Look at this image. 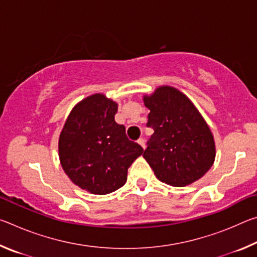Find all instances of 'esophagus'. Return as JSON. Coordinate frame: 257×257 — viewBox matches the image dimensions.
<instances>
[{"label":"esophagus","instance_id":"esophagus-1","mask_svg":"<svg viewBox=\"0 0 257 257\" xmlns=\"http://www.w3.org/2000/svg\"><path fill=\"white\" fill-rule=\"evenodd\" d=\"M137 143L143 147V149L145 150V139L144 138H139L138 141H137Z\"/></svg>","mask_w":257,"mask_h":257}]
</instances>
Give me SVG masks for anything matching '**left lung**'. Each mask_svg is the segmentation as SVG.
<instances>
[{"label": "left lung", "mask_w": 257, "mask_h": 257, "mask_svg": "<svg viewBox=\"0 0 257 257\" xmlns=\"http://www.w3.org/2000/svg\"><path fill=\"white\" fill-rule=\"evenodd\" d=\"M147 127L154 134L144 159L160 181L185 187L210 170L215 159L214 138L193 102L171 86H161L144 96Z\"/></svg>", "instance_id": "1"}]
</instances>
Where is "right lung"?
<instances>
[{"label": "right lung", "mask_w": 257, "mask_h": 257, "mask_svg": "<svg viewBox=\"0 0 257 257\" xmlns=\"http://www.w3.org/2000/svg\"><path fill=\"white\" fill-rule=\"evenodd\" d=\"M118 104L103 94L86 97L72 108L59 138V158L73 184L95 195L119 189L128 168L143 154L129 141L114 115Z\"/></svg>", "instance_id": "1"}]
</instances>
